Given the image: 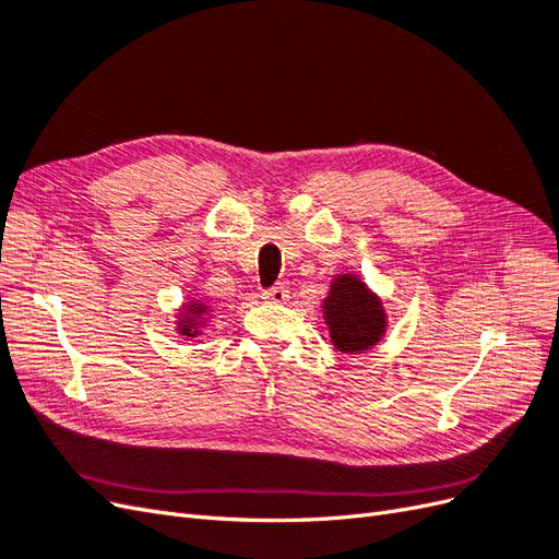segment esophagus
I'll return each mask as SVG.
<instances>
[{"instance_id": "esophagus-1", "label": "esophagus", "mask_w": 559, "mask_h": 559, "mask_svg": "<svg viewBox=\"0 0 559 559\" xmlns=\"http://www.w3.org/2000/svg\"><path fill=\"white\" fill-rule=\"evenodd\" d=\"M261 298L265 302H286V300H289V289H286L284 282H277L273 286H267V289H263Z\"/></svg>"}]
</instances>
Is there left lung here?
Here are the masks:
<instances>
[{"label": "left lung", "instance_id": "1", "mask_svg": "<svg viewBox=\"0 0 559 559\" xmlns=\"http://www.w3.org/2000/svg\"><path fill=\"white\" fill-rule=\"evenodd\" d=\"M331 341L341 352H361L373 347L384 331V312L380 300L352 275L337 277L324 302Z\"/></svg>", "mask_w": 559, "mask_h": 559}]
</instances>
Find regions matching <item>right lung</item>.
<instances>
[{"label": "right lung", "instance_id": "add662e5", "mask_svg": "<svg viewBox=\"0 0 559 559\" xmlns=\"http://www.w3.org/2000/svg\"><path fill=\"white\" fill-rule=\"evenodd\" d=\"M202 310H205V308H198V310H193V312H202ZM181 333H191V329H183Z\"/></svg>", "mask_w": 559, "mask_h": 559}]
</instances>
